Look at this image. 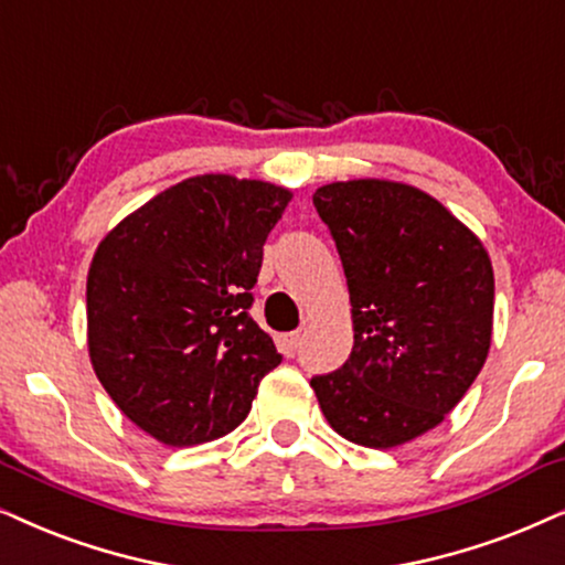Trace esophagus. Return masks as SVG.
<instances>
[{
  "label": "esophagus",
  "mask_w": 565,
  "mask_h": 565,
  "mask_svg": "<svg viewBox=\"0 0 565 565\" xmlns=\"http://www.w3.org/2000/svg\"><path fill=\"white\" fill-rule=\"evenodd\" d=\"M298 348H300V332H290V334H282L280 337V350L288 358L296 355Z\"/></svg>",
  "instance_id": "obj_1"
}]
</instances>
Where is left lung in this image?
Segmentation results:
<instances>
[{"instance_id": "obj_1", "label": "left lung", "mask_w": 565, "mask_h": 565, "mask_svg": "<svg viewBox=\"0 0 565 565\" xmlns=\"http://www.w3.org/2000/svg\"><path fill=\"white\" fill-rule=\"evenodd\" d=\"M313 207L345 269L355 342L311 386L342 438L394 449L436 428L478 379L493 265L461 220L399 181H334L313 192Z\"/></svg>"}]
</instances>
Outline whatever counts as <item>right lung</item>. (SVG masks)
Returning a JSON list of instances; mask_svg holds the SVG:
<instances>
[{"label": "right lung", "instance_id": "obj_1", "mask_svg": "<svg viewBox=\"0 0 565 565\" xmlns=\"http://www.w3.org/2000/svg\"><path fill=\"white\" fill-rule=\"evenodd\" d=\"M290 189L228 173L181 181L108 231L87 273V353L116 407L166 446L246 420L282 355L248 317Z\"/></svg>", "mask_w": 565, "mask_h": 565}]
</instances>
